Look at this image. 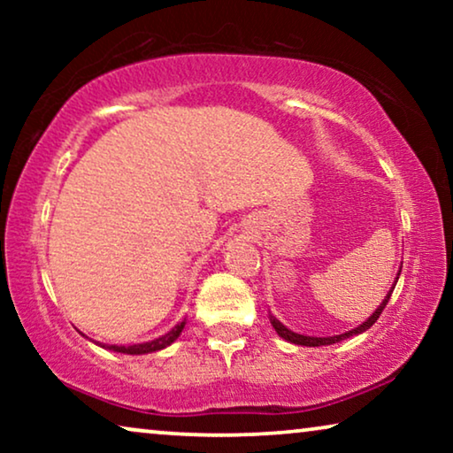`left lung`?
<instances>
[{
  "label": "left lung",
  "mask_w": 453,
  "mask_h": 453,
  "mask_svg": "<svg viewBox=\"0 0 453 453\" xmlns=\"http://www.w3.org/2000/svg\"><path fill=\"white\" fill-rule=\"evenodd\" d=\"M400 272H402V268L398 270V276H395V280H394V287H395V282H398V278H400ZM394 287H392V290H389V293H388L386 299L381 301V305L375 309L373 315H371V318H369L367 321H363V324L358 326V327H355V330H350V332H344V334H338V336H326V338H318V336H305V334H296V332H293V330H288V327L284 326V324H280V321H278V319L274 318V315H270V324H272V327H274V330L278 332V336L284 338V340H288V342H293V344H301V346H327V344H336V342H340V340H346V338H350V336H358V334L367 332L369 327L373 326L377 319H380L381 311H383V309H386V305H388L389 296H392V293H394Z\"/></svg>",
  "instance_id": "obj_1"
}]
</instances>
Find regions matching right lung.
Returning a JSON list of instances; mask_svg holds the SVG:
<instances>
[{
  "label": "right lung",
  "instance_id": "right-lung-1",
  "mask_svg": "<svg viewBox=\"0 0 453 453\" xmlns=\"http://www.w3.org/2000/svg\"><path fill=\"white\" fill-rule=\"evenodd\" d=\"M185 327V319L179 321V324L173 327L171 332H166L165 336L160 338H154L150 342H142V344H132V346H117V344H101L96 342L98 346H103V349H109L113 352H123V355H148V352H157V350H163L166 346H171L175 340L179 338V334L183 332ZM84 336V334H82Z\"/></svg>",
  "mask_w": 453,
  "mask_h": 453
}]
</instances>
